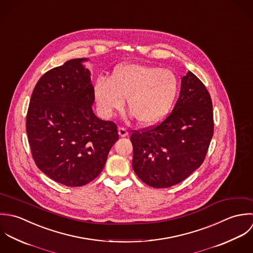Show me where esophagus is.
Here are the masks:
<instances>
[{"label": "esophagus", "mask_w": 253, "mask_h": 253, "mask_svg": "<svg viewBox=\"0 0 253 253\" xmlns=\"http://www.w3.org/2000/svg\"><path fill=\"white\" fill-rule=\"evenodd\" d=\"M118 133L120 137H126L128 135V131L124 127H119L118 128Z\"/></svg>", "instance_id": "esophagus-1"}]
</instances>
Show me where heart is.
Wrapping results in <instances>:
<instances>
[{"label":"heart","mask_w":253,"mask_h":253,"mask_svg":"<svg viewBox=\"0 0 253 253\" xmlns=\"http://www.w3.org/2000/svg\"><path fill=\"white\" fill-rule=\"evenodd\" d=\"M179 90L177 75L170 69L143 63L117 67L111 76L95 85V99L101 114L110 117L126 104L138 122L150 126L170 111Z\"/></svg>","instance_id":"1"}]
</instances>
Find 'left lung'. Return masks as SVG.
<instances>
[{
  "instance_id": "obj_1",
  "label": "left lung",
  "mask_w": 253,
  "mask_h": 253,
  "mask_svg": "<svg viewBox=\"0 0 253 253\" xmlns=\"http://www.w3.org/2000/svg\"><path fill=\"white\" fill-rule=\"evenodd\" d=\"M213 132L210 95L189 71L182 78L179 98L165 119L132 131L133 169L152 188L177 185L202 165Z\"/></svg>"
}]
</instances>
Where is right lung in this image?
Here are the masks:
<instances>
[{
    "instance_id": "1",
    "label": "right lung",
    "mask_w": 253,
    "mask_h": 253,
    "mask_svg": "<svg viewBox=\"0 0 253 253\" xmlns=\"http://www.w3.org/2000/svg\"><path fill=\"white\" fill-rule=\"evenodd\" d=\"M75 58L37 82L26 115V132L37 167L51 180L81 187L97 178L118 140L117 126L93 112L90 72Z\"/></svg>"
}]
</instances>
